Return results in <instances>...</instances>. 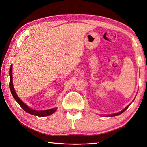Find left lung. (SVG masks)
<instances>
[{"instance_id":"left-lung-1","label":"left lung","mask_w":147,"mask_h":147,"mask_svg":"<svg viewBox=\"0 0 147 147\" xmlns=\"http://www.w3.org/2000/svg\"><path fill=\"white\" fill-rule=\"evenodd\" d=\"M131 104V103H130ZM130 104H129V105L128 106H127L126 107H125V109H123V110L121 111H120V112H119V113H115V114H108V115H105V116H105V117H113V116H118V115H119V114H122L123 113V112L126 110V109L129 107L130 105Z\"/></svg>"}]
</instances>
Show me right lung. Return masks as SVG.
Instances as JSON below:
<instances>
[{
	"label": "right lung",
	"instance_id": "obj_1",
	"mask_svg": "<svg viewBox=\"0 0 147 147\" xmlns=\"http://www.w3.org/2000/svg\"><path fill=\"white\" fill-rule=\"evenodd\" d=\"M9 76H10V82H9V88L11 92L13 95V98L15 100V101L19 104V105L22 107L26 113H28L32 115L40 116V117H44L47 116H49L51 114H52L56 112L57 108H53L51 109H48V110H44V111H36V110H33V109H31L29 106L26 105L23 101L21 100L17 94H16V92L14 89V87H13V75H12V64L11 65L10 67V70H9Z\"/></svg>",
	"mask_w": 147,
	"mask_h": 147
}]
</instances>
